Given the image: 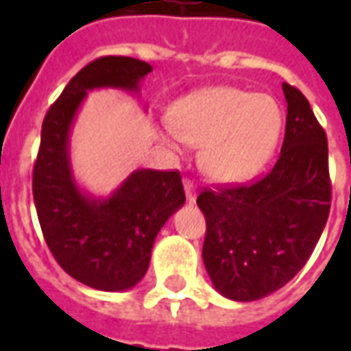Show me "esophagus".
Wrapping results in <instances>:
<instances>
[{
  "mask_svg": "<svg viewBox=\"0 0 351 351\" xmlns=\"http://www.w3.org/2000/svg\"><path fill=\"white\" fill-rule=\"evenodd\" d=\"M184 191H186V199H188V203H195L197 193H195V186H193V182H191L190 178H186V180H184Z\"/></svg>",
  "mask_w": 351,
  "mask_h": 351,
  "instance_id": "1",
  "label": "esophagus"
}]
</instances>
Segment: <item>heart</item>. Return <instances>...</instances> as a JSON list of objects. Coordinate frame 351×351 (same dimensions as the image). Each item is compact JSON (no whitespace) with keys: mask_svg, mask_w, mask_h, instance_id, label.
<instances>
[{"mask_svg":"<svg viewBox=\"0 0 351 351\" xmlns=\"http://www.w3.org/2000/svg\"><path fill=\"white\" fill-rule=\"evenodd\" d=\"M282 125V108L271 95L214 86L178 101L161 131L175 148L201 145V171L216 182L233 184L263 167L278 145Z\"/></svg>","mask_w":351,"mask_h":351,"instance_id":"1","label":"heart"}]
</instances>
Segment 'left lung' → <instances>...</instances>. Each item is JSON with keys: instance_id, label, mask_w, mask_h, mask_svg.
<instances>
[{"instance_id": "obj_1", "label": "left lung", "mask_w": 351, "mask_h": 351, "mask_svg": "<svg viewBox=\"0 0 351 351\" xmlns=\"http://www.w3.org/2000/svg\"><path fill=\"white\" fill-rule=\"evenodd\" d=\"M282 90L286 135L269 175L197 197L206 220L205 269L231 301H258L286 286L312 256L331 208L324 128L297 88L284 82Z\"/></svg>"}]
</instances>
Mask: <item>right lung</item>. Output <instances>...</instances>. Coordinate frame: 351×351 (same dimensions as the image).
Returning a JSON list of instances; mask_svg holds the SVG:
<instances>
[{
  "mask_svg": "<svg viewBox=\"0 0 351 351\" xmlns=\"http://www.w3.org/2000/svg\"><path fill=\"white\" fill-rule=\"evenodd\" d=\"M152 65L103 56L82 67L43 120L34 167V201L52 256L69 276L101 291L137 286L150 265L156 237L184 205L178 171L137 169L108 197H93L75 182L69 133L77 110L95 88L137 92Z\"/></svg>",
  "mask_w": 351,
  "mask_h": 351,
  "instance_id": "add662e5",
  "label": "right lung"
}]
</instances>
